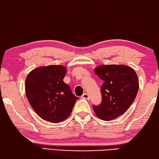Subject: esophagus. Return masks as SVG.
Segmentation results:
<instances>
[{
    "label": "esophagus",
    "mask_w": 159,
    "mask_h": 159,
    "mask_svg": "<svg viewBox=\"0 0 159 159\" xmlns=\"http://www.w3.org/2000/svg\"><path fill=\"white\" fill-rule=\"evenodd\" d=\"M82 98H84V99L89 100V98H90V97H89V95L88 94V93H84V94H83V95L82 96Z\"/></svg>",
    "instance_id": "esophagus-1"
}]
</instances>
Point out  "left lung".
<instances>
[{"label":"left lung","mask_w":159,"mask_h":159,"mask_svg":"<svg viewBox=\"0 0 159 159\" xmlns=\"http://www.w3.org/2000/svg\"><path fill=\"white\" fill-rule=\"evenodd\" d=\"M94 72L103 80L101 89L102 101L93 106L96 115L109 121L122 116L133 103L139 90V80L134 70L125 65H102Z\"/></svg>","instance_id":"1"}]
</instances>
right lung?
Listing matches in <instances>:
<instances>
[{
    "label": "right lung",
    "mask_w": 159,
    "mask_h": 159,
    "mask_svg": "<svg viewBox=\"0 0 159 159\" xmlns=\"http://www.w3.org/2000/svg\"><path fill=\"white\" fill-rule=\"evenodd\" d=\"M66 72L63 66L51 65L36 67L26 78L29 103L39 116L51 123L65 120L78 99L63 82Z\"/></svg>",
    "instance_id": "obj_1"
}]
</instances>
